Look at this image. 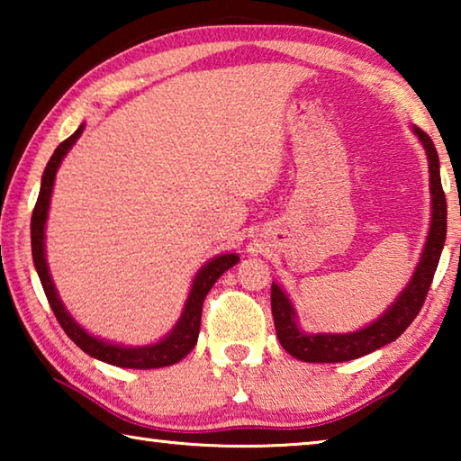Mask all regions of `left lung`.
Instances as JSON below:
<instances>
[{
    "instance_id": "left-lung-1",
    "label": "left lung",
    "mask_w": 461,
    "mask_h": 461,
    "mask_svg": "<svg viewBox=\"0 0 461 461\" xmlns=\"http://www.w3.org/2000/svg\"><path fill=\"white\" fill-rule=\"evenodd\" d=\"M415 134L423 142L429 158V175H431V194H433V221L431 230H429V238L420 256V262L415 270V276L404 288L402 294L396 299V303L390 307L378 321L364 327V330L356 333H317L309 335L299 331L294 321V309L286 294L280 291V286L272 283L270 291V305H272V317H275V327L280 346H283L288 354L294 356L296 360L303 362H348L356 360V357L366 356L378 349L386 343L394 341L399 335L407 330V327L415 321L420 307L427 299L429 286L433 283L437 264H439V256L443 249V241H446L447 233V201L446 193L441 186L439 176V156H437L433 140L429 138L423 130L415 128Z\"/></svg>"
}]
</instances>
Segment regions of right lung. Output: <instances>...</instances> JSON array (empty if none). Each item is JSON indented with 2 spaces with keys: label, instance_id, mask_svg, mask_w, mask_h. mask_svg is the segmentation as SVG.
Here are the masks:
<instances>
[{
  "label": "right lung",
  "instance_id": "right-lung-1",
  "mask_svg": "<svg viewBox=\"0 0 461 461\" xmlns=\"http://www.w3.org/2000/svg\"><path fill=\"white\" fill-rule=\"evenodd\" d=\"M85 126L75 131L73 136H68L65 142H60L57 150L50 156L49 165L44 168L42 175V185H41V194H38V201L32 212V258L38 276H41L42 288L46 293V299L50 303V309L54 311V317L60 323L65 333L71 338L77 346H79L85 354L97 357L101 362L120 366V368H136V370H148V368H162V366H173L178 360L191 352L197 343L199 338V327H201V311H203V301H205L207 293L212 291L215 280L220 278L225 270H230L233 264H238L236 254H223L217 256L207 267L199 270L197 278L193 280V288L189 293V299H186V305L181 319L167 339H162L154 346H144V348H122L113 346V343L101 341L93 338L87 331L83 330L81 325L73 321V317L67 313V309L62 307V303L57 294V288L52 285V278L49 275V267H46L44 258V223L46 215H49V205H50V194H52V185L54 176H57V170L60 160L65 158L68 148L75 144V140L81 136Z\"/></svg>",
  "mask_w": 461,
  "mask_h": 461
}]
</instances>
